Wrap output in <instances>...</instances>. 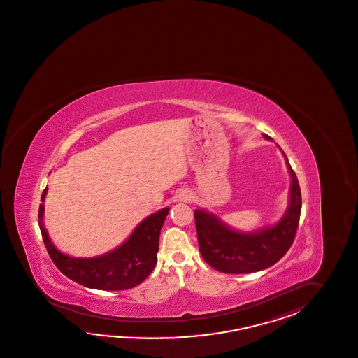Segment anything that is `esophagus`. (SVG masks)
Listing matches in <instances>:
<instances>
[{
    "label": "esophagus",
    "mask_w": 358,
    "mask_h": 358,
    "mask_svg": "<svg viewBox=\"0 0 358 358\" xmlns=\"http://www.w3.org/2000/svg\"><path fill=\"white\" fill-rule=\"evenodd\" d=\"M185 201H187V199H185Z\"/></svg>",
    "instance_id": "esophagus-1"
}]
</instances>
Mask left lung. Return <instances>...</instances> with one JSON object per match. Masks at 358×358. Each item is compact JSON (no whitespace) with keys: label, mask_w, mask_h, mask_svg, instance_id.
Listing matches in <instances>:
<instances>
[{"label":"left lung","mask_w":358,"mask_h":358,"mask_svg":"<svg viewBox=\"0 0 358 358\" xmlns=\"http://www.w3.org/2000/svg\"><path fill=\"white\" fill-rule=\"evenodd\" d=\"M262 136L271 140L269 136ZM286 164L291 176L289 206L285 216L274 227L253 233H239L227 227L215 215L195 210L194 217L199 251L204 262L213 269L229 274L264 271L279 262L289 250L299 227L301 192L287 157Z\"/></svg>","instance_id":"left-lung-1"}]
</instances>
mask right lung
<instances>
[{
	"instance_id": "1",
	"label": "right lung",
	"mask_w": 358,
	"mask_h": 358,
	"mask_svg": "<svg viewBox=\"0 0 358 358\" xmlns=\"http://www.w3.org/2000/svg\"><path fill=\"white\" fill-rule=\"evenodd\" d=\"M46 192L48 187L41 195L43 203ZM168 212L169 208H163L145 218L120 247L92 259L71 257L54 247L43 224L44 204H40L38 225L50 259L67 278L85 287L122 291L142 283L155 268L159 236Z\"/></svg>"
}]
</instances>
